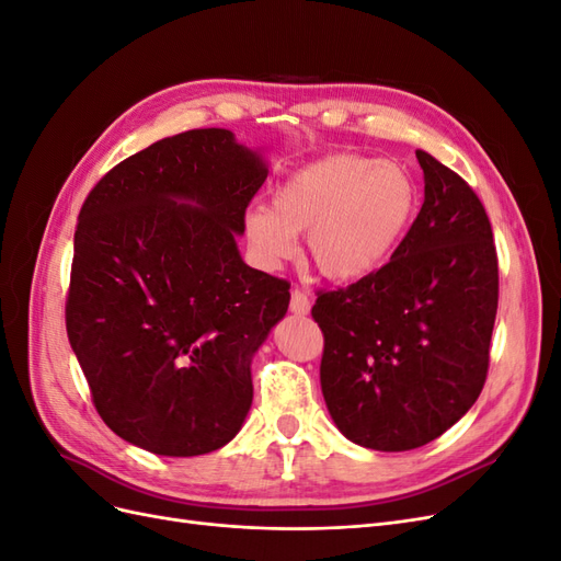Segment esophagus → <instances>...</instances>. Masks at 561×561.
<instances>
[{
	"mask_svg": "<svg viewBox=\"0 0 561 561\" xmlns=\"http://www.w3.org/2000/svg\"><path fill=\"white\" fill-rule=\"evenodd\" d=\"M309 309H311L309 295L304 293V290H299V287H295L293 295H290V311L297 313V316H307Z\"/></svg>",
	"mask_w": 561,
	"mask_h": 561,
	"instance_id": "obj_1",
	"label": "esophagus"
}]
</instances>
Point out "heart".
I'll return each mask as SVG.
<instances>
[{
	"label": "heart",
	"instance_id": "1",
	"mask_svg": "<svg viewBox=\"0 0 561 561\" xmlns=\"http://www.w3.org/2000/svg\"><path fill=\"white\" fill-rule=\"evenodd\" d=\"M412 173L396 161L332 154L304 165L274 194L271 208L245 215L254 257L278 264L295 252V233H309L322 276L353 280L381 266L416 213Z\"/></svg>",
	"mask_w": 561,
	"mask_h": 561
}]
</instances>
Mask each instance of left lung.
<instances>
[{"mask_svg":"<svg viewBox=\"0 0 561 561\" xmlns=\"http://www.w3.org/2000/svg\"><path fill=\"white\" fill-rule=\"evenodd\" d=\"M426 198L390 260L318 290L320 386L351 443L407 451L449 431L480 398L499 309L486 210L451 168L416 151Z\"/></svg>","mask_w":561,"mask_h":561,"instance_id":"left-lung-1","label":"left lung"}]
</instances>
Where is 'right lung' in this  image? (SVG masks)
I'll use <instances>...</instances> for the list:
<instances>
[{"instance_id":"add662e5","label":"right lung","mask_w":561,"mask_h":561,"mask_svg":"<svg viewBox=\"0 0 561 561\" xmlns=\"http://www.w3.org/2000/svg\"><path fill=\"white\" fill-rule=\"evenodd\" d=\"M264 180L231 130L198 128L116 163L83 201L65 325L126 443L198 456L241 431L250 360L290 304V283L236 248Z\"/></svg>"}]
</instances>
